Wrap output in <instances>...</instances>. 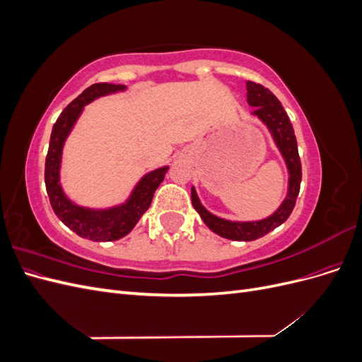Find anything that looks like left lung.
<instances>
[{
	"label": "left lung",
	"mask_w": 362,
	"mask_h": 362,
	"mask_svg": "<svg viewBox=\"0 0 362 362\" xmlns=\"http://www.w3.org/2000/svg\"><path fill=\"white\" fill-rule=\"evenodd\" d=\"M246 89L249 105L257 107L254 115L258 116L267 125L281 154L286 158L290 172V181L286 201L282 202V205L270 217L262 218V221L258 222H229L225 221V218L213 216L201 205L194 189H192V204L194 210L201 214L204 223L217 235L228 240H237V242H252V240H257L269 234L273 229L286 222L296 205L302 181V164L299 158L298 141H296L293 125L279 100L267 87L254 81H247Z\"/></svg>",
	"instance_id": "1"
}]
</instances>
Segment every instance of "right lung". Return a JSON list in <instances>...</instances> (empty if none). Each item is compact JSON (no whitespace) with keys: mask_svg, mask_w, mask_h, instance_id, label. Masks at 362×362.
<instances>
[{"mask_svg":"<svg viewBox=\"0 0 362 362\" xmlns=\"http://www.w3.org/2000/svg\"><path fill=\"white\" fill-rule=\"evenodd\" d=\"M124 89L125 86L108 83H96L87 87L60 113L51 131L49 148L45 160V185L51 206L60 221L72 229L76 235L89 238L92 242H113V240L127 235L149 208L157 187L164 180V173L169 169L168 166L160 168L145 175L137 184L128 202L110 208V210H89V208L72 204L63 194L59 182L62 149L75 120L81 115L86 104L92 103L100 96Z\"/></svg>","mask_w":362,"mask_h":362,"instance_id":"right-lung-1","label":"right lung"}]
</instances>
